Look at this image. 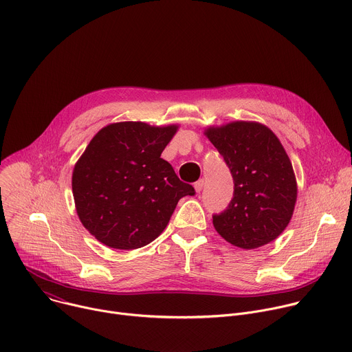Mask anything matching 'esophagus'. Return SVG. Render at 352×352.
<instances>
[{"label": "esophagus", "mask_w": 352, "mask_h": 352, "mask_svg": "<svg viewBox=\"0 0 352 352\" xmlns=\"http://www.w3.org/2000/svg\"><path fill=\"white\" fill-rule=\"evenodd\" d=\"M193 186H195V190H196L197 193H200V190H202L204 186H205V181H204V179H199V181L195 182Z\"/></svg>", "instance_id": "obj_1"}]
</instances>
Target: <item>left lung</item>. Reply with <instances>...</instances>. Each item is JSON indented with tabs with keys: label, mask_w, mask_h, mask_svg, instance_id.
<instances>
[{
	"label": "left lung",
	"mask_w": 352,
	"mask_h": 352,
	"mask_svg": "<svg viewBox=\"0 0 352 352\" xmlns=\"http://www.w3.org/2000/svg\"><path fill=\"white\" fill-rule=\"evenodd\" d=\"M234 179V196L213 214L216 231L230 243L255 249L288 226L296 202L292 164L278 138L259 122L236 121L206 129Z\"/></svg>",
	"instance_id": "1"
}]
</instances>
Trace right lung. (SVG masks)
<instances>
[{
    "label": "right lung",
    "mask_w": 352,
    "mask_h": 352,
    "mask_svg": "<svg viewBox=\"0 0 352 352\" xmlns=\"http://www.w3.org/2000/svg\"><path fill=\"white\" fill-rule=\"evenodd\" d=\"M178 126L117 122L100 129L75 164L76 213L97 241L136 249L167 227L178 200L195 195L162 159Z\"/></svg>",
    "instance_id": "right-lung-1"
}]
</instances>
